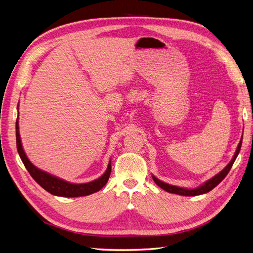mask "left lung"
Here are the masks:
<instances>
[{
    "instance_id": "8db88e82",
    "label": "left lung",
    "mask_w": 253,
    "mask_h": 253,
    "mask_svg": "<svg viewBox=\"0 0 253 253\" xmlns=\"http://www.w3.org/2000/svg\"><path fill=\"white\" fill-rule=\"evenodd\" d=\"M242 140L243 139H241L239 145H237V149H236V152H235V154H234L232 160L227 165L225 169L223 171H220L218 174H216L215 176H214V177H212L208 181H206L203 186H200L196 189H183V188H179V187H176V186H172V185H169V183H166L162 180L157 179L155 176H153V180L155 181V183L158 187L164 189L165 191H167V192H169V193H174V194L183 195V196H195V195H201V194H205L207 192H209V191H211L212 189L215 188L218 185V183L226 177L227 174L229 173V171H230L237 155H239V153H240V150H241V147H242Z\"/></svg>"
}]
</instances>
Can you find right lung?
<instances>
[{
	"instance_id": "right-lung-1",
	"label": "right lung",
	"mask_w": 253,
	"mask_h": 253,
	"mask_svg": "<svg viewBox=\"0 0 253 253\" xmlns=\"http://www.w3.org/2000/svg\"><path fill=\"white\" fill-rule=\"evenodd\" d=\"M16 137H17V149L18 153L22 159L23 164H24L25 168L29 174L32 175V177L39 183V185L44 189L46 190L47 192H49L52 195L56 196H63V197H78V196H86L91 193H95L97 191L101 190L105 183L108 182L111 171H112V166L111 162L109 163L108 169L104 172V174L99 177L96 180H93L90 182L86 183H71L67 182L65 180L60 179L58 177H55L46 172L41 171L36 168L32 163L29 162V159L27 158L24 150L22 148V143H21V138H20V134H19V124H18V119H17V124H16Z\"/></svg>"
}]
</instances>
